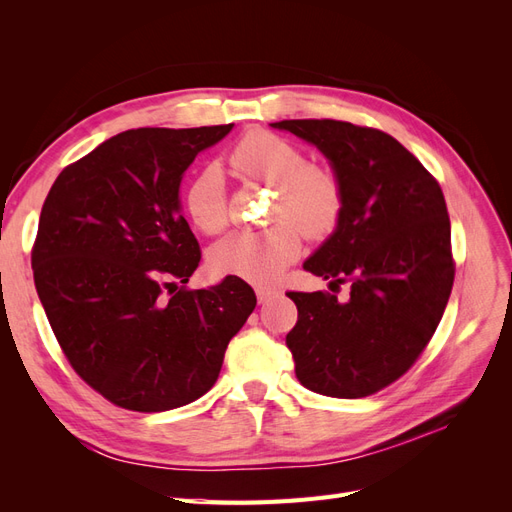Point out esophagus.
I'll list each match as a JSON object with an SVG mask.
<instances>
[{
    "mask_svg": "<svg viewBox=\"0 0 512 512\" xmlns=\"http://www.w3.org/2000/svg\"><path fill=\"white\" fill-rule=\"evenodd\" d=\"M275 294L273 288H256V299L258 303H267L271 297Z\"/></svg>",
    "mask_w": 512,
    "mask_h": 512,
    "instance_id": "obj_1",
    "label": "esophagus"
}]
</instances>
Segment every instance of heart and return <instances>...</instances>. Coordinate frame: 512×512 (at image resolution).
Instances as JSON below:
<instances>
[{
  "label": "heart",
  "mask_w": 512,
  "mask_h": 512,
  "mask_svg": "<svg viewBox=\"0 0 512 512\" xmlns=\"http://www.w3.org/2000/svg\"><path fill=\"white\" fill-rule=\"evenodd\" d=\"M230 164L247 179L277 190L271 211L275 226L235 230L209 250V265L222 275L252 284H273L301 254L307 239H327L342 222L346 192L331 168L309 164L305 153L271 132H250L230 151ZM183 209L196 228L218 235L228 224L226 179L218 164L198 168L185 183ZM302 230L299 231L298 228Z\"/></svg>",
  "instance_id": "heart-1"
}]
</instances>
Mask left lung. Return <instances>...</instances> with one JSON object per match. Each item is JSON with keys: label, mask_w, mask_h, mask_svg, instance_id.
<instances>
[{"label": "left lung", "mask_w": 512, "mask_h": 512, "mask_svg": "<svg viewBox=\"0 0 512 512\" xmlns=\"http://www.w3.org/2000/svg\"><path fill=\"white\" fill-rule=\"evenodd\" d=\"M316 145L346 192L342 222L303 269L329 292H286L299 320L286 335L305 389L342 399L382 391L436 333L455 280L440 183L391 134L335 119L271 123Z\"/></svg>", "instance_id": "obj_1"}]
</instances>
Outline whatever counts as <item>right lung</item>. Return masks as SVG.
Listing matches in <instances>:
<instances>
[{
	"mask_svg": "<svg viewBox=\"0 0 512 512\" xmlns=\"http://www.w3.org/2000/svg\"><path fill=\"white\" fill-rule=\"evenodd\" d=\"M232 126L121 132L61 170L44 200L38 297L72 369L119 408L164 412L203 397L254 312L241 277L185 288L200 247L179 183Z\"/></svg>",
	"mask_w": 512,
	"mask_h": 512,
	"instance_id": "1",
	"label": "right lung"
}]
</instances>
